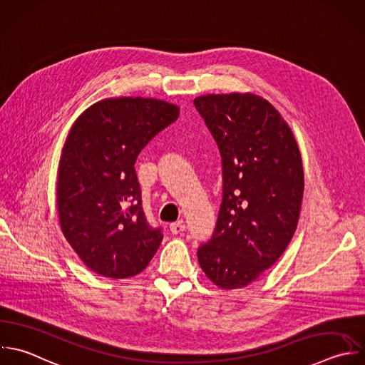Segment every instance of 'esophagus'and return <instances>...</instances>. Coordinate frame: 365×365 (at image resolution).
<instances>
[{"mask_svg": "<svg viewBox=\"0 0 365 365\" xmlns=\"http://www.w3.org/2000/svg\"><path fill=\"white\" fill-rule=\"evenodd\" d=\"M170 231L171 234H181L182 231H185V224L182 221H177V222H173L170 224Z\"/></svg>", "mask_w": 365, "mask_h": 365, "instance_id": "34e87169", "label": "esophagus"}]
</instances>
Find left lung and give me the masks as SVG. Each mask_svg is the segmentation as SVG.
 <instances>
[{"instance_id": "8db88e82", "label": "left lung", "mask_w": 365, "mask_h": 365, "mask_svg": "<svg viewBox=\"0 0 365 365\" xmlns=\"http://www.w3.org/2000/svg\"><path fill=\"white\" fill-rule=\"evenodd\" d=\"M194 106L222 167L215 230L198 247V262L215 285L241 288L281 257L295 232L304 192L301 154L288 124L258 96L210 94Z\"/></svg>"}]
</instances>
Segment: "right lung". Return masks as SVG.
Instances as JSON below:
<instances>
[{
    "label": "right lung",
    "instance_id": "1",
    "mask_svg": "<svg viewBox=\"0 0 365 365\" xmlns=\"http://www.w3.org/2000/svg\"><path fill=\"white\" fill-rule=\"evenodd\" d=\"M178 114L177 106L154 98H108L73 125L58 170L60 225L94 272L128 278L157 252L163 228L147 221L134 164Z\"/></svg>",
    "mask_w": 365,
    "mask_h": 365
}]
</instances>
